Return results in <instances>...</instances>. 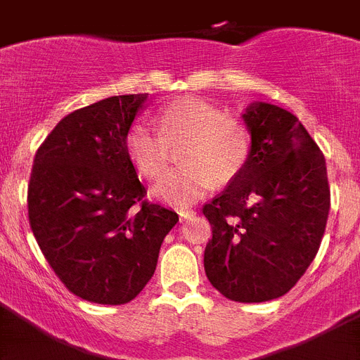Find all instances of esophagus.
Returning a JSON list of instances; mask_svg holds the SVG:
<instances>
[{"label":"esophagus","instance_id":"obj_1","mask_svg":"<svg viewBox=\"0 0 360 360\" xmlns=\"http://www.w3.org/2000/svg\"><path fill=\"white\" fill-rule=\"evenodd\" d=\"M178 216H180V221H189V219H193L196 216L195 211H189V209H182V211L178 212Z\"/></svg>","mask_w":360,"mask_h":360}]
</instances>
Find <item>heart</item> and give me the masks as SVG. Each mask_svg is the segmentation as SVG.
<instances>
[{
  "mask_svg": "<svg viewBox=\"0 0 360 360\" xmlns=\"http://www.w3.org/2000/svg\"><path fill=\"white\" fill-rule=\"evenodd\" d=\"M157 122L162 136L142 122L131 124L124 135V151L142 178L157 180L169 164V146L186 142V167L165 174L151 189L153 198L165 205L189 207L207 195L214 182L234 180L249 160L247 128L203 98H174L158 110Z\"/></svg>",
  "mask_w": 360,
  "mask_h": 360,
  "instance_id": "heart-1",
  "label": "heart"
}]
</instances>
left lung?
<instances>
[{
  "instance_id": "8db88e82",
  "label": "left lung",
  "mask_w": 360,
  "mask_h": 360,
  "mask_svg": "<svg viewBox=\"0 0 360 360\" xmlns=\"http://www.w3.org/2000/svg\"><path fill=\"white\" fill-rule=\"evenodd\" d=\"M241 119L250 135L249 160L203 207L212 225L203 266L227 299L263 303L287 294L314 262L330 187L323 153L290 111L256 101Z\"/></svg>"
}]
</instances>
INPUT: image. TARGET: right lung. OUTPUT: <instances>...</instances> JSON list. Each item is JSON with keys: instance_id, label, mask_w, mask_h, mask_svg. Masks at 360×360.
<instances>
[{"instance_id": "1", "label": "right lung", "mask_w": 360, "mask_h": 360, "mask_svg": "<svg viewBox=\"0 0 360 360\" xmlns=\"http://www.w3.org/2000/svg\"><path fill=\"white\" fill-rule=\"evenodd\" d=\"M148 94L115 95L66 115L34 158L30 227L65 287L98 304H124L155 274L178 214L142 202L124 135Z\"/></svg>"}]
</instances>
